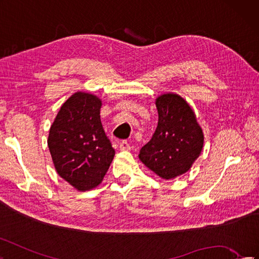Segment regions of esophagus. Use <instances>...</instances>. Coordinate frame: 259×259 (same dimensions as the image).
Here are the masks:
<instances>
[{"mask_svg": "<svg viewBox=\"0 0 259 259\" xmlns=\"http://www.w3.org/2000/svg\"><path fill=\"white\" fill-rule=\"evenodd\" d=\"M120 149L123 151H128L131 150V145L126 141H123L120 143Z\"/></svg>", "mask_w": 259, "mask_h": 259, "instance_id": "obj_1", "label": "esophagus"}]
</instances>
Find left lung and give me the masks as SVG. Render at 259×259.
Segmentation results:
<instances>
[{
  "label": "left lung",
  "instance_id": "8db88e82",
  "mask_svg": "<svg viewBox=\"0 0 259 259\" xmlns=\"http://www.w3.org/2000/svg\"><path fill=\"white\" fill-rule=\"evenodd\" d=\"M159 120L150 141L139 151V160L164 180L191 169L204 147V133L193 109L181 96L167 93L156 99Z\"/></svg>",
  "mask_w": 259,
  "mask_h": 259
}]
</instances>
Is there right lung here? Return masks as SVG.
Wrapping results in <instances>:
<instances>
[{
  "mask_svg": "<svg viewBox=\"0 0 259 259\" xmlns=\"http://www.w3.org/2000/svg\"><path fill=\"white\" fill-rule=\"evenodd\" d=\"M101 106L99 97L75 93L62 104L49 132L55 170L79 192L101 183L115 155L102 127Z\"/></svg>",
  "mask_w": 259,
  "mask_h": 259,
  "instance_id": "right-lung-1",
  "label": "right lung"
}]
</instances>
